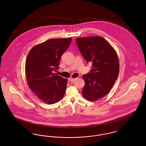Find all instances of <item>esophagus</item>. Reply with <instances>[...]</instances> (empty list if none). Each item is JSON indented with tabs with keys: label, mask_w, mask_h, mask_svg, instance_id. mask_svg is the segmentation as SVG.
<instances>
[{
	"label": "esophagus",
	"mask_w": 146,
	"mask_h": 146,
	"mask_svg": "<svg viewBox=\"0 0 146 146\" xmlns=\"http://www.w3.org/2000/svg\"><path fill=\"white\" fill-rule=\"evenodd\" d=\"M76 80V78H70L69 79V81L71 82H73L74 81H75Z\"/></svg>",
	"instance_id": "obj_1"
}]
</instances>
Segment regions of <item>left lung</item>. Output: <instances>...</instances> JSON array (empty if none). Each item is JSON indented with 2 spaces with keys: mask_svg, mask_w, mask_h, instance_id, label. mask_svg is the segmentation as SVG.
<instances>
[{
  "mask_svg": "<svg viewBox=\"0 0 146 146\" xmlns=\"http://www.w3.org/2000/svg\"><path fill=\"white\" fill-rule=\"evenodd\" d=\"M76 42L86 61L92 63L90 72L83 76L82 95L90 101L100 100L109 93L118 78L119 63L116 51L100 36L78 38Z\"/></svg>",
  "mask_w": 146,
  "mask_h": 146,
  "instance_id": "1",
  "label": "left lung"
}]
</instances>
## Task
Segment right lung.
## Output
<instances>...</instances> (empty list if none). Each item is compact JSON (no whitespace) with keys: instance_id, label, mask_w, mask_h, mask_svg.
Returning a JSON list of instances; mask_svg holds the SVG:
<instances>
[{"instance_id":"obj_1","label":"right lung","mask_w":146,"mask_h":146,"mask_svg":"<svg viewBox=\"0 0 146 146\" xmlns=\"http://www.w3.org/2000/svg\"><path fill=\"white\" fill-rule=\"evenodd\" d=\"M72 38L49 39L35 46L27 56L25 70L28 86L42 102L54 104L61 100L67 79L54 73Z\"/></svg>"}]
</instances>
